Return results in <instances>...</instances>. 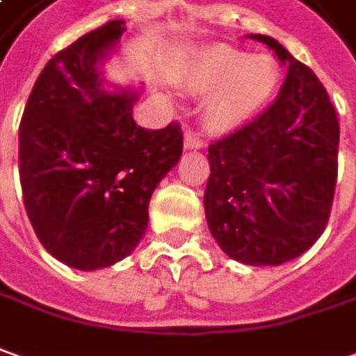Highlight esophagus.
<instances>
[{
    "instance_id": "esophagus-1",
    "label": "esophagus",
    "mask_w": 356,
    "mask_h": 356,
    "mask_svg": "<svg viewBox=\"0 0 356 356\" xmlns=\"http://www.w3.org/2000/svg\"><path fill=\"white\" fill-rule=\"evenodd\" d=\"M183 144L187 149H200V147L204 146V142L197 136V134H193V132H187L185 134V140H183Z\"/></svg>"
}]
</instances>
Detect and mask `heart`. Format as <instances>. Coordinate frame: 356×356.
Listing matches in <instances>:
<instances>
[{
	"label": "heart",
	"instance_id": "obj_1",
	"mask_svg": "<svg viewBox=\"0 0 356 356\" xmlns=\"http://www.w3.org/2000/svg\"><path fill=\"white\" fill-rule=\"evenodd\" d=\"M279 66L270 56H251L232 46H210L191 60L185 87L208 97L204 124L212 134H229L255 117L275 95Z\"/></svg>",
	"mask_w": 356,
	"mask_h": 356
}]
</instances>
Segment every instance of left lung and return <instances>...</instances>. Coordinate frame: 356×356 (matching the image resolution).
<instances>
[{
	"instance_id": "8db88e82",
	"label": "left lung",
	"mask_w": 356,
	"mask_h": 356,
	"mask_svg": "<svg viewBox=\"0 0 356 356\" xmlns=\"http://www.w3.org/2000/svg\"><path fill=\"white\" fill-rule=\"evenodd\" d=\"M248 38L269 46L286 79L263 115L209 146L204 212L228 257L275 267L300 257L327 226L339 120L310 67L270 36Z\"/></svg>"
}]
</instances>
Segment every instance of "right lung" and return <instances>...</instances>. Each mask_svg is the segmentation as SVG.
I'll return each mask as SVG.
<instances>
[{
	"label": "right lung",
	"mask_w": 356,
	"mask_h": 356,
	"mask_svg": "<svg viewBox=\"0 0 356 356\" xmlns=\"http://www.w3.org/2000/svg\"><path fill=\"white\" fill-rule=\"evenodd\" d=\"M124 31L122 19L108 21L52 56L19 127L29 220L46 251L77 270L105 269L136 249L152 193L183 154L179 122L138 127L140 93L105 79Z\"/></svg>",
	"instance_id": "add662e5"
}]
</instances>
